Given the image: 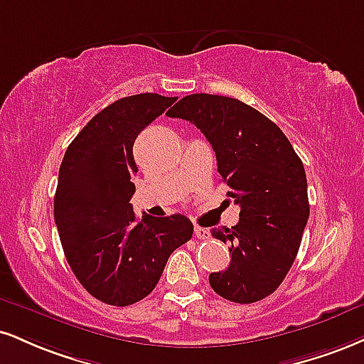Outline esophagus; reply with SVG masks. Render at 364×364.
<instances>
[{"mask_svg": "<svg viewBox=\"0 0 364 364\" xmlns=\"http://www.w3.org/2000/svg\"><path fill=\"white\" fill-rule=\"evenodd\" d=\"M193 232H195V237H198V239H208L210 237V232L207 229H203V227L196 225Z\"/></svg>", "mask_w": 364, "mask_h": 364, "instance_id": "esophagus-1", "label": "esophagus"}]
</instances>
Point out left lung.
Instances as JSON below:
<instances>
[{
	"label": "left lung",
	"instance_id": "1",
	"mask_svg": "<svg viewBox=\"0 0 364 364\" xmlns=\"http://www.w3.org/2000/svg\"><path fill=\"white\" fill-rule=\"evenodd\" d=\"M166 115L191 122L207 137L227 196L240 207L237 225L212 230L229 244L230 264L210 274V287L235 304L266 299L290 271L309 220L301 159L274 122L229 96H185Z\"/></svg>",
	"mask_w": 364,
	"mask_h": 364
}]
</instances>
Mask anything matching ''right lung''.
Segmentation results:
<instances>
[{
	"mask_svg": "<svg viewBox=\"0 0 364 364\" xmlns=\"http://www.w3.org/2000/svg\"><path fill=\"white\" fill-rule=\"evenodd\" d=\"M176 98L142 93L96 113L65 151L54 218L65 259L90 295L127 307L156 288L171 252L193 235L185 215L135 217L134 142Z\"/></svg>",
	"mask_w": 364,
	"mask_h": 364,
	"instance_id": "1",
	"label": "right lung"
}]
</instances>
